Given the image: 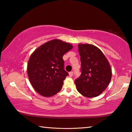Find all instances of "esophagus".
I'll list each match as a JSON object with an SVG mask.
<instances>
[{"label": "esophagus", "mask_w": 132, "mask_h": 132, "mask_svg": "<svg viewBox=\"0 0 132 132\" xmlns=\"http://www.w3.org/2000/svg\"><path fill=\"white\" fill-rule=\"evenodd\" d=\"M69 76H70V77H72L73 75V71H70V72H69Z\"/></svg>", "instance_id": "obj_1"}]
</instances>
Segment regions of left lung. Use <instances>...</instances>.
<instances>
[{
	"label": "left lung",
	"mask_w": 132,
	"mask_h": 132,
	"mask_svg": "<svg viewBox=\"0 0 132 132\" xmlns=\"http://www.w3.org/2000/svg\"><path fill=\"white\" fill-rule=\"evenodd\" d=\"M81 74L75 80L77 90L87 98L97 97L111 81L112 70L108 59L99 48L92 44L78 45Z\"/></svg>",
	"instance_id": "1"
}]
</instances>
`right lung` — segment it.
Returning a JSON list of instances; mask_svg holds the SVG:
<instances>
[{
  "label": "right lung",
  "mask_w": 132,
  "mask_h": 132,
  "mask_svg": "<svg viewBox=\"0 0 132 132\" xmlns=\"http://www.w3.org/2000/svg\"><path fill=\"white\" fill-rule=\"evenodd\" d=\"M73 45L55 39L41 45L31 55L27 74L32 87L40 95L50 97L59 92L68 76L63 56Z\"/></svg>",
  "instance_id": "right-lung-1"
}]
</instances>
